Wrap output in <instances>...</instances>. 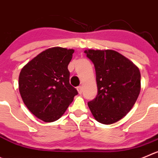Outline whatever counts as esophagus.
Listing matches in <instances>:
<instances>
[{
	"mask_svg": "<svg viewBox=\"0 0 158 158\" xmlns=\"http://www.w3.org/2000/svg\"><path fill=\"white\" fill-rule=\"evenodd\" d=\"M77 91H78V93H79V94H81L82 91H83L81 86H78L77 88Z\"/></svg>",
	"mask_w": 158,
	"mask_h": 158,
	"instance_id": "34e87169",
	"label": "esophagus"
}]
</instances>
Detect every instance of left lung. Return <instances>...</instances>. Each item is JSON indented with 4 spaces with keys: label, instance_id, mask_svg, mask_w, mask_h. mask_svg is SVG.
<instances>
[{
    "label": "left lung",
    "instance_id": "left-lung-1",
    "mask_svg": "<svg viewBox=\"0 0 158 158\" xmlns=\"http://www.w3.org/2000/svg\"><path fill=\"white\" fill-rule=\"evenodd\" d=\"M94 64L98 94L88 102L98 122L112 124L133 108L140 91V72L133 62L118 52L85 50Z\"/></svg>",
    "mask_w": 158,
    "mask_h": 158
}]
</instances>
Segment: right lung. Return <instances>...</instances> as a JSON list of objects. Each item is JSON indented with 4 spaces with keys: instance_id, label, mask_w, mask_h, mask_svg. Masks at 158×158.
I'll return each mask as SVG.
<instances>
[{
    "instance_id": "1",
    "label": "right lung",
    "mask_w": 158,
    "mask_h": 158,
    "mask_svg": "<svg viewBox=\"0 0 158 158\" xmlns=\"http://www.w3.org/2000/svg\"><path fill=\"white\" fill-rule=\"evenodd\" d=\"M73 49L53 47L46 49L21 70L19 87L28 110L46 123L59 119L78 94L70 85L67 67Z\"/></svg>"
}]
</instances>
